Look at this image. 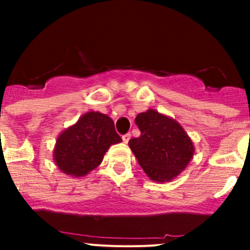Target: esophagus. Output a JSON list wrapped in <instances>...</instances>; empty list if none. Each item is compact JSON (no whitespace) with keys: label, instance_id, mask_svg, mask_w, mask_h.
Segmentation results:
<instances>
[{"label":"esophagus","instance_id":"1","mask_svg":"<svg viewBox=\"0 0 250 250\" xmlns=\"http://www.w3.org/2000/svg\"><path fill=\"white\" fill-rule=\"evenodd\" d=\"M130 139H131V135H130V134H125V135L123 136V141L125 143V144H127V143H129Z\"/></svg>","mask_w":250,"mask_h":250}]
</instances>
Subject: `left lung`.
Returning <instances> with one entry per match:
<instances>
[{"mask_svg":"<svg viewBox=\"0 0 250 250\" xmlns=\"http://www.w3.org/2000/svg\"><path fill=\"white\" fill-rule=\"evenodd\" d=\"M135 124L141 135L129 146L139 165L152 182H171L193 159L191 139L178 121L154 109L138 114Z\"/></svg>","mask_w":250,"mask_h":250,"instance_id":"8db88e82","label":"left lung"}]
</instances>
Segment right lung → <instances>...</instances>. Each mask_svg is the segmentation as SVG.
Listing matches in <instances>:
<instances>
[{
  "label": "right lung",
  "mask_w": 250,
  "mask_h": 250,
  "mask_svg": "<svg viewBox=\"0 0 250 250\" xmlns=\"http://www.w3.org/2000/svg\"><path fill=\"white\" fill-rule=\"evenodd\" d=\"M121 141L110 116L89 111L57 136L52 156L63 174L80 178L98 167L109 147Z\"/></svg>",
  "instance_id": "add662e5"
}]
</instances>
